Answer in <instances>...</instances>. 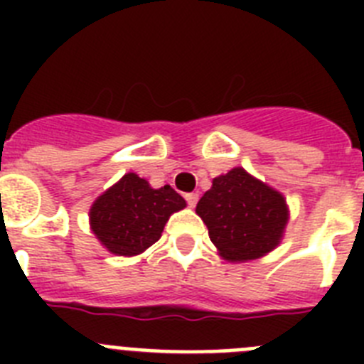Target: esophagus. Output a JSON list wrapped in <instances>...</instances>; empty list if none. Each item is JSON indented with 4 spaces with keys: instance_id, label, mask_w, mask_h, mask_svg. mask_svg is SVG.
Listing matches in <instances>:
<instances>
[{
    "instance_id": "obj_1",
    "label": "esophagus",
    "mask_w": 364,
    "mask_h": 364,
    "mask_svg": "<svg viewBox=\"0 0 364 364\" xmlns=\"http://www.w3.org/2000/svg\"><path fill=\"white\" fill-rule=\"evenodd\" d=\"M186 200H188L189 208H195L198 202V193H188V195H186Z\"/></svg>"
}]
</instances>
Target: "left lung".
<instances>
[{
  "instance_id": "obj_1",
  "label": "left lung",
  "mask_w": 364,
  "mask_h": 364,
  "mask_svg": "<svg viewBox=\"0 0 364 364\" xmlns=\"http://www.w3.org/2000/svg\"><path fill=\"white\" fill-rule=\"evenodd\" d=\"M211 242L228 262H247L268 255L281 244L290 210L281 191L233 167L213 178L197 204Z\"/></svg>"
}]
</instances>
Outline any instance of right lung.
<instances>
[{"mask_svg": "<svg viewBox=\"0 0 364 364\" xmlns=\"http://www.w3.org/2000/svg\"><path fill=\"white\" fill-rule=\"evenodd\" d=\"M184 208L186 200L171 186L154 189L136 173H125L92 202L89 224L107 252L134 257L153 246L169 217Z\"/></svg>", "mask_w": 364, "mask_h": 364, "instance_id": "right-lung-1", "label": "right lung"}]
</instances>
